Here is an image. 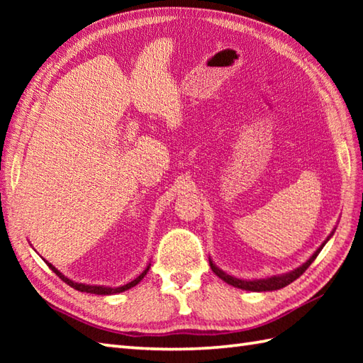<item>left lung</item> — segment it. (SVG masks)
<instances>
[{
	"label": "left lung",
	"instance_id": "left-lung-1",
	"mask_svg": "<svg viewBox=\"0 0 363 363\" xmlns=\"http://www.w3.org/2000/svg\"><path fill=\"white\" fill-rule=\"evenodd\" d=\"M335 233V228L333 229V233H330L328 235V238L325 242H323L317 251H315L312 256L307 259L303 265H299L298 268L291 269V272L289 273H282V274H276V276H269V277H265V279H240V277H235L233 274H228L226 272H223V269L220 267L215 265V262L209 257V264H211V268L212 272L217 274L218 277H221L223 281H225L226 284L233 285V287H237V289H242V290H246V291H273V290H279V289H284L285 285L291 284L295 279H298V277L303 274L307 268L311 267L312 262L317 259V256L320 254V251L325 248V245L330 240V237L334 235Z\"/></svg>",
	"mask_w": 363,
	"mask_h": 363
}]
</instances>
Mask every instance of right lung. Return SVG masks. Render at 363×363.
I'll use <instances>...</instances> for the list:
<instances>
[{"mask_svg":"<svg viewBox=\"0 0 363 363\" xmlns=\"http://www.w3.org/2000/svg\"><path fill=\"white\" fill-rule=\"evenodd\" d=\"M45 260V259H43ZM46 262V260H45ZM46 265H48L54 273H56L60 279H62L65 284L70 285V287H73L74 290H79V291H86V293H94V295H117V293H121V291H126L129 289L135 287V285L140 282L143 277L146 276V273H148V269L151 267V264L146 265V268L143 269V272L138 274L135 279H133L130 282L125 284V285H120V287H107V285H90V284H82V282H76V281H72L70 277H67L64 273H60L59 269L54 267L52 264H50V262H46Z\"/></svg>","mask_w":363,"mask_h":363,"instance_id":"add662e5","label":"right lung"}]
</instances>
